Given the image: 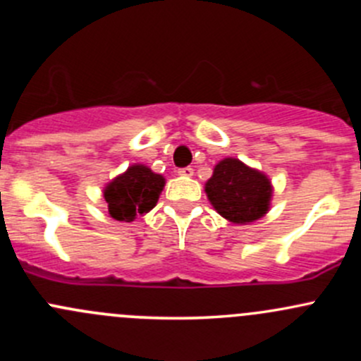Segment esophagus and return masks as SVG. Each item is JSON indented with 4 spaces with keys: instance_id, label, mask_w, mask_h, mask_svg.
<instances>
[{
    "instance_id": "obj_1",
    "label": "esophagus",
    "mask_w": 361,
    "mask_h": 361,
    "mask_svg": "<svg viewBox=\"0 0 361 361\" xmlns=\"http://www.w3.org/2000/svg\"><path fill=\"white\" fill-rule=\"evenodd\" d=\"M178 174H180V176L190 178V176H194V169H192L190 166H188V167H181V169H178Z\"/></svg>"
}]
</instances>
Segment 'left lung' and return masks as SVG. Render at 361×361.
Listing matches in <instances>:
<instances>
[{
  "mask_svg": "<svg viewBox=\"0 0 361 361\" xmlns=\"http://www.w3.org/2000/svg\"><path fill=\"white\" fill-rule=\"evenodd\" d=\"M204 188L218 214L232 224H251L265 216L271 206V180L239 159L220 160Z\"/></svg>",
  "mask_w": 361,
  "mask_h": 361,
  "instance_id": "obj_1",
  "label": "left lung"
}]
</instances>
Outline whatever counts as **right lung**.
I'll return each instance as SVG.
<instances>
[{"label":"right lung","mask_w":361,"mask_h":361,"mask_svg":"<svg viewBox=\"0 0 361 361\" xmlns=\"http://www.w3.org/2000/svg\"><path fill=\"white\" fill-rule=\"evenodd\" d=\"M166 180L162 174L154 173L143 164L127 167L126 173L104 187V201L108 202V213L118 221H133L140 214L154 209L159 201Z\"/></svg>","instance_id":"obj_1"}]
</instances>
